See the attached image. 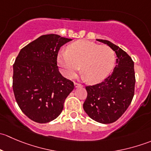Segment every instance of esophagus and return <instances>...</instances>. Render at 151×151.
I'll use <instances>...</instances> for the list:
<instances>
[{
    "instance_id": "esophagus-1",
    "label": "esophagus",
    "mask_w": 151,
    "mask_h": 151,
    "mask_svg": "<svg viewBox=\"0 0 151 151\" xmlns=\"http://www.w3.org/2000/svg\"><path fill=\"white\" fill-rule=\"evenodd\" d=\"M74 87H75V88H78V87H83V85L82 84H80V83H74Z\"/></svg>"
}]
</instances>
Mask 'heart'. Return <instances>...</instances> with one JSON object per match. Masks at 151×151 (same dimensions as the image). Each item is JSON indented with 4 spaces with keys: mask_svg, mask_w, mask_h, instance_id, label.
<instances>
[{
    "mask_svg": "<svg viewBox=\"0 0 151 151\" xmlns=\"http://www.w3.org/2000/svg\"><path fill=\"white\" fill-rule=\"evenodd\" d=\"M115 55L106 45L79 40L58 55V63L63 74L71 78L80 69L87 82L96 83L106 79L115 66Z\"/></svg>",
    "mask_w": 151,
    "mask_h": 151,
    "instance_id": "heart-1",
    "label": "heart"
}]
</instances>
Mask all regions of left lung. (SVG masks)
<instances>
[{"instance_id":"1","label":"left lung","mask_w":151,"mask_h":151,"mask_svg":"<svg viewBox=\"0 0 151 151\" xmlns=\"http://www.w3.org/2000/svg\"><path fill=\"white\" fill-rule=\"evenodd\" d=\"M96 40L115 51L117 65L112 74L104 81L85 87L88 96L83 109L91 119L107 124L121 118L132 102L135 86L134 61L126 52L112 42Z\"/></svg>"}]
</instances>
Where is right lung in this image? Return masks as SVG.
<instances>
[{
	"label": "right lung",
	"instance_id": "add662e5",
	"mask_svg": "<svg viewBox=\"0 0 151 151\" xmlns=\"http://www.w3.org/2000/svg\"><path fill=\"white\" fill-rule=\"evenodd\" d=\"M72 39L43 35L24 47L13 65V91L18 106L30 120L46 123L59 116L73 82L57 66L60 48Z\"/></svg>",
	"mask_w": 151,
	"mask_h": 151
}]
</instances>
